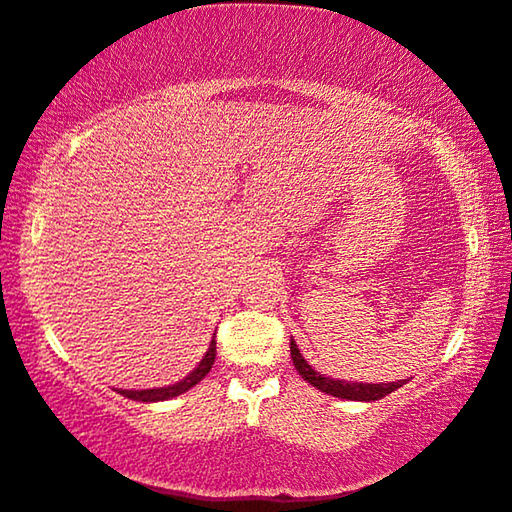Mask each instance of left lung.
<instances>
[{
	"mask_svg": "<svg viewBox=\"0 0 512 512\" xmlns=\"http://www.w3.org/2000/svg\"><path fill=\"white\" fill-rule=\"evenodd\" d=\"M291 359H293V366L300 373L303 380H307L312 384V387H317L319 391H326V394H331L335 398H347V401H380L391 391H396L398 387H403L405 380L401 382H380V384H363V382H345V380H333V377H324L319 375L317 370H314L310 363L303 359V354H300V349L296 342L291 338Z\"/></svg>",
	"mask_w": 512,
	"mask_h": 512,
	"instance_id": "8db88e82",
	"label": "left lung"
}]
</instances>
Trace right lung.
<instances>
[{"mask_svg":"<svg viewBox=\"0 0 512 512\" xmlns=\"http://www.w3.org/2000/svg\"><path fill=\"white\" fill-rule=\"evenodd\" d=\"M214 359H216V340H212V345H209L207 354L202 356V361L195 366L191 373H188L184 380L177 382V384H170V387H158V389H142V391H128V389H121L118 394L125 396V398H132V401H142V403H156V401H167V398H174L179 394H184L191 387H195L202 377H205L209 370L214 366Z\"/></svg>","mask_w":512,"mask_h":512,"instance_id":"right-lung-1","label":"right lung"}]
</instances>
